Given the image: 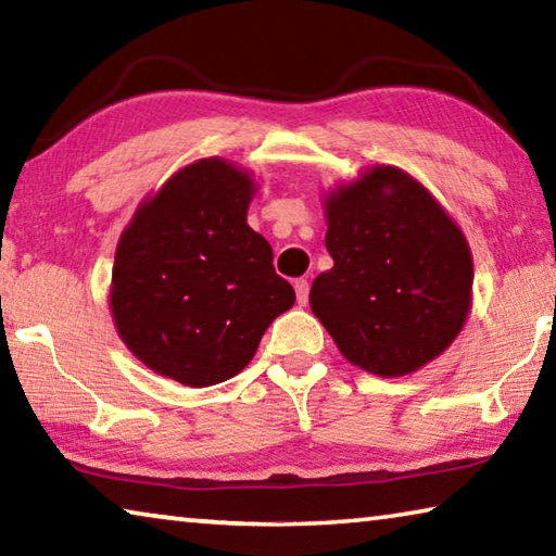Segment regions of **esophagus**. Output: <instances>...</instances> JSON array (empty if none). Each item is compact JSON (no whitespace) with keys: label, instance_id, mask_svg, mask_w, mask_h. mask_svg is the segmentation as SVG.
Segmentation results:
<instances>
[{"label":"esophagus","instance_id":"34e87169","mask_svg":"<svg viewBox=\"0 0 556 556\" xmlns=\"http://www.w3.org/2000/svg\"><path fill=\"white\" fill-rule=\"evenodd\" d=\"M294 289H296V301L301 306H306L308 301V281L306 279H296L294 281Z\"/></svg>","mask_w":556,"mask_h":556}]
</instances>
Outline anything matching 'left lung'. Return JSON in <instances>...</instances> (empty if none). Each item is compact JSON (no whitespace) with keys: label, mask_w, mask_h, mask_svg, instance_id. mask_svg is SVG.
Returning a JSON list of instances; mask_svg holds the SVG:
<instances>
[{"label":"left lung","mask_w":556,"mask_h":556,"mask_svg":"<svg viewBox=\"0 0 556 556\" xmlns=\"http://www.w3.org/2000/svg\"><path fill=\"white\" fill-rule=\"evenodd\" d=\"M324 208L333 267L308 301L338 351L380 378L444 353L466 324L473 257L434 195L397 166H372Z\"/></svg>","instance_id":"1"}]
</instances>
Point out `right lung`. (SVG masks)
<instances>
[{"instance_id":"right-lung-1","label":"right lung","mask_w":556,"mask_h":556,"mask_svg":"<svg viewBox=\"0 0 556 556\" xmlns=\"http://www.w3.org/2000/svg\"><path fill=\"white\" fill-rule=\"evenodd\" d=\"M255 181L218 156L176 172L122 232L110 306L147 368L188 388L238 375L294 306L271 248L248 225Z\"/></svg>"}]
</instances>
